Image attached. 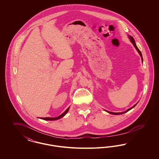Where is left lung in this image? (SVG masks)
Returning a JSON list of instances; mask_svg holds the SVG:
<instances>
[{"mask_svg": "<svg viewBox=\"0 0 159 159\" xmlns=\"http://www.w3.org/2000/svg\"><path fill=\"white\" fill-rule=\"evenodd\" d=\"M129 38L130 40L131 43L133 44V45L134 46V47L135 48V49H136V50H137V51L138 52V53H139V54L140 55V56H141V59H142V61H143V59L142 53H141V51H139V49L138 48V47H137V46H136V43H135V40H134V39L132 38L131 36H129ZM136 104H136L135 105H134V106H133V107H132L131 108H129V109H128L127 110H126L125 111H124V112H121V113H113V112H110V111H107V110H106V111H107V113H108L111 114H114V115H119V114H121L125 113L128 112V111H129L130 110H131L132 108H133L134 107H135Z\"/></svg>", "mask_w": 159, "mask_h": 159, "instance_id": "left-lung-1", "label": "left lung"}]
</instances>
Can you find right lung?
I'll list each match as a JSON object with an SVG mask.
<instances>
[{
    "mask_svg": "<svg viewBox=\"0 0 159 159\" xmlns=\"http://www.w3.org/2000/svg\"><path fill=\"white\" fill-rule=\"evenodd\" d=\"M69 108L70 107H68V108L63 113L61 114V115H60L58 117H43V118H41V119H43V120H58V119H60L61 118H62V117H64L67 114V113L68 112V110H69Z\"/></svg>",
    "mask_w": 159,
    "mask_h": 159,
    "instance_id": "add662e5",
    "label": "right lung"
}]
</instances>
